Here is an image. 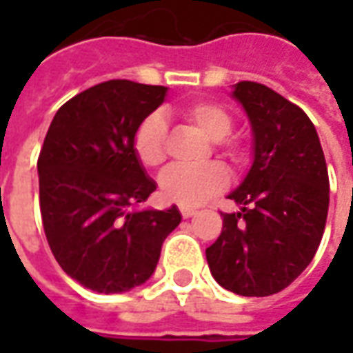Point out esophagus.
Returning <instances> with one entry per match:
<instances>
[{
	"label": "esophagus",
	"instance_id": "1",
	"mask_svg": "<svg viewBox=\"0 0 353 353\" xmlns=\"http://www.w3.org/2000/svg\"><path fill=\"white\" fill-rule=\"evenodd\" d=\"M196 214V212H194V210H192V208H185V206H181V215H183L185 219H189V217H192V215Z\"/></svg>",
	"mask_w": 353,
	"mask_h": 353
}]
</instances>
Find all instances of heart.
<instances>
[{"instance_id":"obj_1","label":"heart","mask_w":353,"mask_h":353,"mask_svg":"<svg viewBox=\"0 0 353 353\" xmlns=\"http://www.w3.org/2000/svg\"><path fill=\"white\" fill-rule=\"evenodd\" d=\"M185 119L199 128L208 139L223 141L232 130V119L217 103L196 101L183 111ZM166 123L161 115H149L134 134V153L147 168H157L164 161ZM229 185V174L219 164L199 168L172 166L161 176V191L164 199L179 206H200L210 196L221 192Z\"/></svg>"}]
</instances>
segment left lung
<instances>
[{"instance_id":"8db88e82","label":"left lung","mask_w":353,"mask_h":353,"mask_svg":"<svg viewBox=\"0 0 353 353\" xmlns=\"http://www.w3.org/2000/svg\"><path fill=\"white\" fill-rule=\"evenodd\" d=\"M230 96L252 126V166L227 199L240 210L223 215L206 250L210 272L242 296L285 289L310 265L323 236L329 176L316 126L272 88L242 81Z\"/></svg>"}]
</instances>
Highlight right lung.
Here are the masks:
<instances>
[{
  "label": "right lung",
  "instance_id": "1",
  "mask_svg": "<svg viewBox=\"0 0 353 353\" xmlns=\"http://www.w3.org/2000/svg\"><path fill=\"white\" fill-rule=\"evenodd\" d=\"M166 87L115 79L65 101L37 161L50 252L68 276L98 293H124L153 276L177 206L139 208L157 189L134 153V134Z\"/></svg>",
  "mask_w": 353,
  "mask_h": 353
}]
</instances>
